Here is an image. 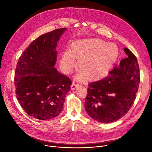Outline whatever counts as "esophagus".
Returning a JSON list of instances; mask_svg holds the SVG:
<instances>
[{
  "mask_svg": "<svg viewBox=\"0 0 152 152\" xmlns=\"http://www.w3.org/2000/svg\"><path fill=\"white\" fill-rule=\"evenodd\" d=\"M80 85L76 84H75V83H72V84H71V89H72V90H74V89H76L77 88L80 87Z\"/></svg>",
  "mask_w": 152,
  "mask_h": 152,
  "instance_id": "esophagus-1",
  "label": "esophagus"
}]
</instances>
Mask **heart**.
I'll use <instances>...</instances> for the list:
<instances>
[{
  "label": "heart",
  "instance_id": "1",
  "mask_svg": "<svg viewBox=\"0 0 152 152\" xmlns=\"http://www.w3.org/2000/svg\"><path fill=\"white\" fill-rule=\"evenodd\" d=\"M118 53V48L113 43H105L99 39H83L72 43L69 52L62 55L60 66L64 73L70 74L77 65L76 59L82 71L77 75V80L83 81L86 77L91 81L100 80L113 68Z\"/></svg>",
  "mask_w": 152,
  "mask_h": 152
}]
</instances>
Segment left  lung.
<instances>
[{
    "instance_id": "8db88e82",
    "label": "left lung",
    "mask_w": 152,
    "mask_h": 152,
    "mask_svg": "<svg viewBox=\"0 0 152 152\" xmlns=\"http://www.w3.org/2000/svg\"><path fill=\"white\" fill-rule=\"evenodd\" d=\"M127 58L107 77L88 84L85 109L93 119L110 123L126 114L136 97L140 80L137 58L124 48Z\"/></svg>"
}]
</instances>
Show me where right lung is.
I'll list each match as a JSON object with an SVG mask.
<instances>
[{
  "label": "right lung",
  "instance_id": "right-lung-1",
  "mask_svg": "<svg viewBox=\"0 0 152 152\" xmlns=\"http://www.w3.org/2000/svg\"><path fill=\"white\" fill-rule=\"evenodd\" d=\"M66 28L39 36L20 57L15 74L16 96L29 115L49 120L60 114L71 81L54 67L57 43Z\"/></svg>",
  "mask_w": 152,
  "mask_h": 152
}]
</instances>
